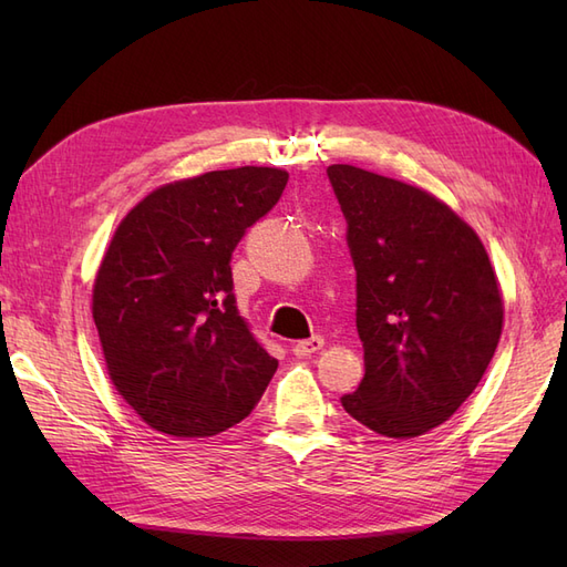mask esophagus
I'll return each mask as SVG.
<instances>
[{"label":"esophagus","instance_id":"esophagus-1","mask_svg":"<svg viewBox=\"0 0 567 567\" xmlns=\"http://www.w3.org/2000/svg\"><path fill=\"white\" fill-rule=\"evenodd\" d=\"M319 350H323V338H321V336H312V338H307V340H298L296 346H293V354L300 357V359L310 357V354H315V352H319Z\"/></svg>","mask_w":567,"mask_h":567}]
</instances>
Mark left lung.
<instances>
[{"label":"left lung","instance_id":"8db88e82","mask_svg":"<svg viewBox=\"0 0 567 567\" xmlns=\"http://www.w3.org/2000/svg\"><path fill=\"white\" fill-rule=\"evenodd\" d=\"M326 173L348 219L364 342V379L340 402L379 435H425L492 362L504 326L499 279L475 229L437 196L354 165Z\"/></svg>","mask_w":567,"mask_h":567}]
</instances>
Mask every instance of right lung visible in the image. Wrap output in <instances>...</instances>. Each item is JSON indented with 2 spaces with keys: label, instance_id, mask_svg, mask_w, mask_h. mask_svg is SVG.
Listing matches in <instances>:
<instances>
[{
  "label": "right lung",
  "instance_id": "obj_1",
  "mask_svg": "<svg viewBox=\"0 0 567 567\" xmlns=\"http://www.w3.org/2000/svg\"><path fill=\"white\" fill-rule=\"evenodd\" d=\"M286 182L281 167L213 169L153 188L120 219L92 315L111 383L153 431H227L277 371L236 312L229 260Z\"/></svg>",
  "mask_w": 567,
  "mask_h": 567
}]
</instances>
